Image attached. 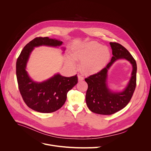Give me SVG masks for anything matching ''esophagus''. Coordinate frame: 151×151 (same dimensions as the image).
<instances>
[{
	"label": "esophagus",
	"instance_id": "obj_1",
	"mask_svg": "<svg viewBox=\"0 0 151 151\" xmlns=\"http://www.w3.org/2000/svg\"><path fill=\"white\" fill-rule=\"evenodd\" d=\"M78 81H82L83 79V77L80 75H78Z\"/></svg>",
	"mask_w": 151,
	"mask_h": 151
}]
</instances>
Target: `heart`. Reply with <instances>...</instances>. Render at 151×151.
<instances>
[{
  "label": "heart",
  "instance_id": "obj_1",
  "mask_svg": "<svg viewBox=\"0 0 151 151\" xmlns=\"http://www.w3.org/2000/svg\"><path fill=\"white\" fill-rule=\"evenodd\" d=\"M72 58L81 61V70L87 74H93L101 70L111 57L109 50L106 46H101L96 42L86 43L75 47L71 54ZM68 63L71 66L75 65L74 61L69 58Z\"/></svg>",
  "mask_w": 151,
  "mask_h": 151
}]
</instances>
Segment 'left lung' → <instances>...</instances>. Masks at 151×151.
Segmentation results:
<instances>
[{"label":"left lung","instance_id":"8db88e82","mask_svg":"<svg viewBox=\"0 0 151 151\" xmlns=\"http://www.w3.org/2000/svg\"><path fill=\"white\" fill-rule=\"evenodd\" d=\"M113 57L107 66L99 72L85 79L88 83L86 103L89 109L100 115H112L122 109L130 102L136 86L137 64L136 60L122 45L110 42ZM119 59H125L133 66L132 77L125 89L121 92H112L106 84L107 73L112 64Z\"/></svg>","mask_w":151,"mask_h":151}]
</instances>
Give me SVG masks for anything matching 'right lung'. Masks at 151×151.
<instances>
[{
    "label": "right lung",
    "instance_id": "add662e5",
    "mask_svg": "<svg viewBox=\"0 0 151 151\" xmlns=\"http://www.w3.org/2000/svg\"><path fill=\"white\" fill-rule=\"evenodd\" d=\"M62 44V41L55 39L37 37L28 43L17 58L16 75L20 94L27 106L36 112L51 113L61 108L66 100L68 91L78 83L77 75L65 77L59 73L45 81L36 82L26 70L29 56L35 47H56Z\"/></svg>",
    "mask_w": 151,
    "mask_h": 151
}]
</instances>
